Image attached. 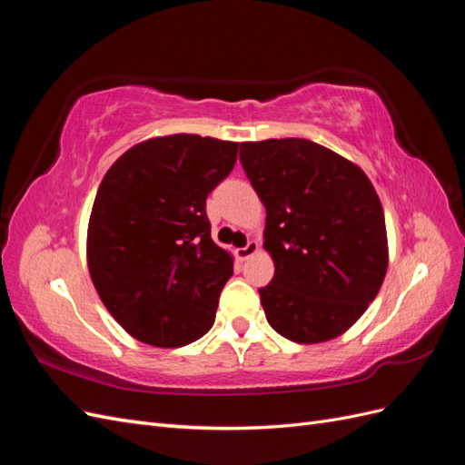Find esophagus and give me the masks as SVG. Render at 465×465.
I'll return each instance as SVG.
<instances>
[{"mask_svg":"<svg viewBox=\"0 0 465 465\" xmlns=\"http://www.w3.org/2000/svg\"><path fill=\"white\" fill-rule=\"evenodd\" d=\"M258 250H260V244L254 242V241H250L244 248H238V250H236V258L241 260V262H244V260H248L250 256H254Z\"/></svg>","mask_w":465,"mask_h":465,"instance_id":"1","label":"esophagus"}]
</instances>
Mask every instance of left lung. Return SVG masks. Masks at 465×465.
<instances>
[{"instance_id":"8db88e82","label":"left lung","mask_w":465,"mask_h":465,"mask_svg":"<svg viewBox=\"0 0 465 465\" xmlns=\"http://www.w3.org/2000/svg\"><path fill=\"white\" fill-rule=\"evenodd\" d=\"M241 163L265 207L272 283L267 322L294 343L347 331L376 299L388 270L382 203L369 176L308 139L241 143Z\"/></svg>"}]
</instances>
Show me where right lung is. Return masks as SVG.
Listing matches in <instances>:
<instances>
[{"label": "right lung", "mask_w": 465, "mask_h": 465, "mask_svg": "<svg viewBox=\"0 0 465 465\" xmlns=\"http://www.w3.org/2000/svg\"><path fill=\"white\" fill-rule=\"evenodd\" d=\"M238 143L195 134L153 137L108 168L93 203L87 265L120 326L153 347L200 340L215 322L232 256L211 241L205 200Z\"/></svg>", "instance_id": "1"}]
</instances>
